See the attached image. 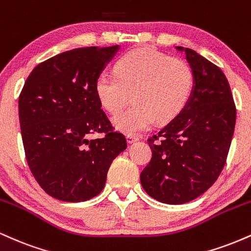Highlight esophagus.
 <instances>
[{"label":"esophagus","instance_id":"obj_1","mask_svg":"<svg viewBox=\"0 0 251 251\" xmlns=\"http://www.w3.org/2000/svg\"><path fill=\"white\" fill-rule=\"evenodd\" d=\"M126 139H127V143H128V144H132V143L138 142V140H139V138H138L137 135L127 134V137H126Z\"/></svg>","mask_w":251,"mask_h":251}]
</instances>
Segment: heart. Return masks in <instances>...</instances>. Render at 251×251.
I'll return each instance as SVG.
<instances>
[{"label": "heart", "instance_id": "1", "mask_svg": "<svg viewBox=\"0 0 251 251\" xmlns=\"http://www.w3.org/2000/svg\"><path fill=\"white\" fill-rule=\"evenodd\" d=\"M195 87V72L186 60L170 57L154 50L139 48L125 54L116 71L97 77L98 99L116 114L133 97V103L114 117L120 131L134 134L155 123L172 120L183 111Z\"/></svg>", "mask_w": 251, "mask_h": 251}]
</instances>
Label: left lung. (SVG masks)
<instances>
[{
  "label": "left lung",
  "mask_w": 251,
  "mask_h": 251,
  "mask_svg": "<svg viewBox=\"0 0 251 251\" xmlns=\"http://www.w3.org/2000/svg\"><path fill=\"white\" fill-rule=\"evenodd\" d=\"M184 50L195 88L183 111L149 137L152 158L140 174L144 190L166 204L194 201L220 177L236 124L231 89L221 68L195 50Z\"/></svg>",
  "instance_id": "obj_1"
}]
</instances>
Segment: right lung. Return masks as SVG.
Instances as JSON below:
<instances>
[{"label":"right lung","instance_id":"obj_1","mask_svg":"<svg viewBox=\"0 0 251 251\" xmlns=\"http://www.w3.org/2000/svg\"><path fill=\"white\" fill-rule=\"evenodd\" d=\"M118 46L76 48L36 66L19 97L25 154L39 185L63 201L102 191L109 166L127 148L96 92L97 77ZM101 133L92 140L91 134Z\"/></svg>","mask_w":251,"mask_h":251}]
</instances>
